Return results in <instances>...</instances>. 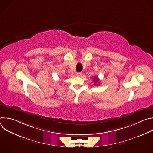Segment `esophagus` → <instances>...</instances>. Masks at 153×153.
I'll use <instances>...</instances> for the list:
<instances>
[{"instance_id":"1","label":"esophagus","mask_w":153,"mask_h":153,"mask_svg":"<svg viewBox=\"0 0 153 153\" xmlns=\"http://www.w3.org/2000/svg\"><path fill=\"white\" fill-rule=\"evenodd\" d=\"M76 76H78V77H80L82 76V73H77Z\"/></svg>"}]
</instances>
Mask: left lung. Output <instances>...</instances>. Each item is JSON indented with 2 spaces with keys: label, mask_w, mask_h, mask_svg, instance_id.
<instances>
[{
  "label": "left lung",
  "mask_w": 153,
  "mask_h": 153,
  "mask_svg": "<svg viewBox=\"0 0 153 153\" xmlns=\"http://www.w3.org/2000/svg\"><path fill=\"white\" fill-rule=\"evenodd\" d=\"M93 79L94 80V85H96V83L99 82V79L97 78V77H93Z\"/></svg>",
  "instance_id": "8db88e82"
}]
</instances>
